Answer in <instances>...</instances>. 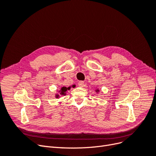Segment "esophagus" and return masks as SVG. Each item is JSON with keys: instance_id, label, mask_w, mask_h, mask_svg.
Listing matches in <instances>:
<instances>
[{"instance_id": "obj_1", "label": "esophagus", "mask_w": 156, "mask_h": 156, "mask_svg": "<svg viewBox=\"0 0 156 156\" xmlns=\"http://www.w3.org/2000/svg\"><path fill=\"white\" fill-rule=\"evenodd\" d=\"M78 85L80 87H83L84 86V83L83 81H80L78 83Z\"/></svg>"}]
</instances>
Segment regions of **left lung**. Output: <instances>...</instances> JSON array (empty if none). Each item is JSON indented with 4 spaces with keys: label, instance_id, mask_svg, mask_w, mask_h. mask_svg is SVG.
Segmentation results:
<instances>
[{
    "label": "left lung",
    "instance_id": "1",
    "mask_svg": "<svg viewBox=\"0 0 156 156\" xmlns=\"http://www.w3.org/2000/svg\"><path fill=\"white\" fill-rule=\"evenodd\" d=\"M96 91L97 92H99V90H96Z\"/></svg>",
    "mask_w": 156,
    "mask_h": 156
}]
</instances>
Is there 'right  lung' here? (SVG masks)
<instances>
[{
  "label": "right lung",
  "mask_w": 156,
  "mask_h": 156,
  "mask_svg": "<svg viewBox=\"0 0 156 156\" xmlns=\"http://www.w3.org/2000/svg\"><path fill=\"white\" fill-rule=\"evenodd\" d=\"M69 89H70V87H68V88L66 87H62L60 89V91H59L60 94V95H66V92L68 90H69ZM58 97H59V94H56V98H58Z\"/></svg>",
  "instance_id": "1"
}]
</instances>
